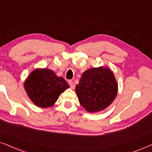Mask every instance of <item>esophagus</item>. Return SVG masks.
I'll return each instance as SVG.
<instances>
[{
	"label": "esophagus",
	"instance_id": "34e87169",
	"mask_svg": "<svg viewBox=\"0 0 152 152\" xmlns=\"http://www.w3.org/2000/svg\"><path fill=\"white\" fill-rule=\"evenodd\" d=\"M68 84H69L70 87L72 89H74L75 88V84L73 83V82H72V81H71V80L68 81Z\"/></svg>",
	"mask_w": 152,
	"mask_h": 152
}]
</instances>
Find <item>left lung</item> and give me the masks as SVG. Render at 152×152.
<instances>
[{
  "label": "left lung",
  "mask_w": 152,
  "mask_h": 152,
  "mask_svg": "<svg viewBox=\"0 0 152 152\" xmlns=\"http://www.w3.org/2000/svg\"><path fill=\"white\" fill-rule=\"evenodd\" d=\"M75 91L80 104L87 111L98 112L115 99L118 83L109 68H91L83 72Z\"/></svg>",
  "instance_id": "left-lung-1"
}]
</instances>
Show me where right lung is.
Returning a JSON list of instances; mask_svg holds the SVG:
<instances>
[{
    "label": "right lung",
    "mask_w": 152,
    "mask_h": 152,
    "mask_svg": "<svg viewBox=\"0 0 152 152\" xmlns=\"http://www.w3.org/2000/svg\"><path fill=\"white\" fill-rule=\"evenodd\" d=\"M24 88L30 100L37 107H50L61 93L69 86L61 77L48 68H37L31 72L24 82Z\"/></svg>",
    "instance_id": "obj_1"
}]
</instances>
